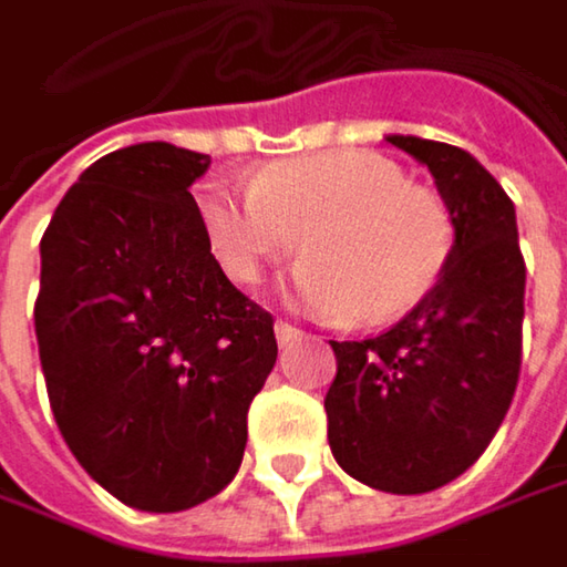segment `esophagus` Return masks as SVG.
<instances>
[{
  "mask_svg": "<svg viewBox=\"0 0 567 567\" xmlns=\"http://www.w3.org/2000/svg\"><path fill=\"white\" fill-rule=\"evenodd\" d=\"M274 336H277V344H280V348H287V344H293L303 339V329H297V326H293V322H287V319H277Z\"/></svg>",
  "mask_w": 567,
  "mask_h": 567,
  "instance_id": "obj_1",
  "label": "esophagus"
}]
</instances>
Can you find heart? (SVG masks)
Masks as SVG:
<instances>
[{
  "instance_id": "obj_1",
  "label": "heart",
  "mask_w": 567,
  "mask_h": 567,
  "mask_svg": "<svg viewBox=\"0 0 567 567\" xmlns=\"http://www.w3.org/2000/svg\"><path fill=\"white\" fill-rule=\"evenodd\" d=\"M213 251L235 284L300 248L293 290L319 312L390 322L439 284L455 228L445 203L371 151H329L264 167L248 189L199 196Z\"/></svg>"
}]
</instances>
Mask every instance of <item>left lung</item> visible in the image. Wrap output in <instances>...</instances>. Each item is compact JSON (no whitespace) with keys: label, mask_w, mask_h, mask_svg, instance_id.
Listing matches in <instances>:
<instances>
[{"label":"left lung","mask_w":567,"mask_h":567,"mask_svg":"<svg viewBox=\"0 0 567 567\" xmlns=\"http://www.w3.org/2000/svg\"><path fill=\"white\" fill-rule=\"evenodd\" d=\"M386 142L429 167L455 241L432 293L393 329L332 342L329 449L374 491L429 494L465 474L504 423L523 361L526 264L513 199L467 151Z\"/></svg>","instance_id":"1"}]
</instances>
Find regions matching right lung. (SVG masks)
<instances>
[{
  "instance_id": "1",
  "label": "right lung",
  "mask_w": 567,
  "mask_h": 567,
  "mask_svg": "<svg viewBox=\"0 0 567 567\" xmlns=\"http://www.w3.org/2000/svg\"><path fill=\"white\" fill-rule=\"evenodd\" d=\"M209 154L144 142L66 189L41 238L34 336L63 442L122 504L177 513L238 474L274 316L213 258L189 193Z\"/></svg>"
}]
</instances>
